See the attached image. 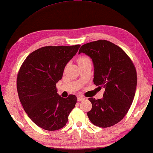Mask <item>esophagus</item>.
<instances>
[{
	"instance_id": "1",
	"label": "esophagus",
	"mask_w": 153,
	"mask_h": 153,
	"mask_svg": "<svg viewBox=\"0 0 153 153\" xmlns=\"http://www.w3.org/2000/svg\"><path fill=\"white\" fill-rule=\"evenodd\" d=\"M84 99H85L84 97H81V96H79V97H77V101H78V102H80V101H81V100H84Z\"/></svg>"
}]
</instances>
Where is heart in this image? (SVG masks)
Segmentation results:
<instances>
[{
  "label": "heart",
  "mask_w": 153,
  "mask_h": 153,
  "mask_svg": "<svg viewBox=\"0 0 153 153\" xmlns=\"http://www.w3.org/2000/svg\"><path fill=\"white\" fill-rule=\"evenodd\" d=\"M89 60H90L87 57H81L79 59V60H78V62H85V61H89Z\"/></svg>",
  "instance_id": "obj_1"
}]
</instances>
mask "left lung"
<instances>
[{
  "label": "left lung",
  "instance_id": "left-lung-1",
  "mask_svg": "<svg viewBox=\"0 0 153 153\" xmlns=\"http://www.w3.org/2000/svg\"><path fill=\"white\" fill-rule=\"evenodd\" d=\"M81 53L93 60L94 83L105 88L102 99L88 98L92 104L88 119L99 127L115 125L128 111L136 93L137 74L134 64L121 48L107 40L84 44Z\"/></svg>",
  "mask_w": 153,
  "mask_h": 153
}]
</instances>
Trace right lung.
<instances>
[{"mask_svg": "<svg viewBox=\"0 0 153 153\" xmlns=\"http://www.w3.org/2000/svg\"><path fill=\"white\" fill-rule=\"evenodd\" d=\"M80 46L41 48L31 53L21 66L17 77L20 102L28 117L42 128L49 131L62 128L75 107L76 96L61 97L56 84Z\"/></svg>", "mask_w": 153, "mask_h": 153, "instance_id": "right-lung-1", "label": "right lung"}]
</instances>
